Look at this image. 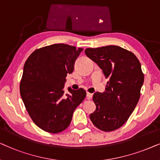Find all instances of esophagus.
Here are the masks:
<instances>
[{
    "mask_svg": "<svg viewBox=\"0 0 160 160\" xmlns=\"http://www.w3.org/2000/svg\"><path fill=\"white\" fill-rule=\"evenodd\" d=\"M86 97H87V99H91V98H92V97H93V93H91L87 92V93H86Z\"/></svg>",
    "mask_w": 160,
    "mask_h": 160,
    "instance_id": "1",
    "label": "esophagus"
}]
</instances>
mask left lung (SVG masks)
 Returning <instances> with one entry per match:
<instances>
[{
	"instance_id": "8db88e82",
	"label": "left lung",
	"mask_w": 160,
	"mask_h": 160,
	"mask_svg": "<svg viewBox=\"0 0 160 160\" xmlns=\"http://www.w3.org/2000/svg\"><path fill=\"white\" fill-rule=\"evenodd\" d=\"M85 52L108 79L105 91L93 96L96 110L90 119L100 130H116L126 123L139 101L144 82L141 65L132 52L118 46L87 48Z\"/></svg>"
}]
</instances>
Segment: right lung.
Returning a JSON list of instances; mask_svg holds the SVG:
<instances>
[{
    "label": "right lung",
    "mask_w": 160,
    "mask_h": 160,
    "mask_svg": "<svg viewBox=\"0 0 160 160\" xmlns=\"http://www.w3.org/2000/svg\"><path fill=\"white\" fill-rule=\"evenodd\" d=\"M82 48L55 44L35 50L27 59L20 85V95L30 117L37 127L59 133L69 127L76 108L86 96L84 89L68 88L67 74L74 71Z\"/></svg>",
    "instance_id": "obj_1"
}]
</instances>
